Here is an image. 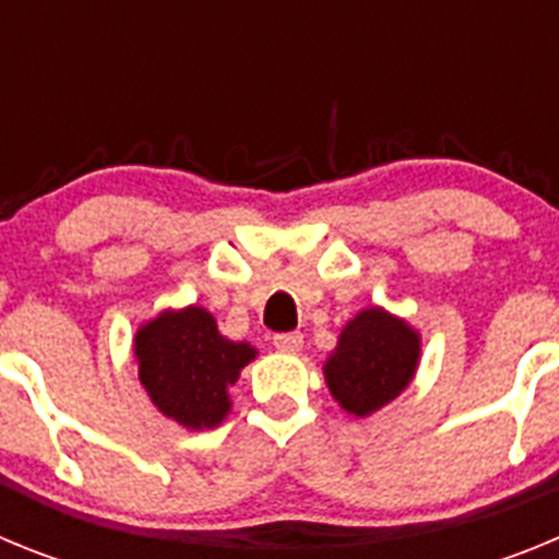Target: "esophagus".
I'll return each mask as SVG.
<instances>
[{
	"instance_id": "1",
	"label": "esophagus",
	"mask_w": 559,
	"mask_h": 559,
	"mask_svg": "<svg viewBox=\"0 0 559 559\" xmlns=\"http://www.w3.org/2000/svg\"><path fill=\"white\" fill-rule=\"evenodd\" d=\"M274 347L280 349V353H299V349H302V335L299 333L274 335Z\"/></svg>"
}]
</instances>
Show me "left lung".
Wrapping results in <instances>:
<instances>
[{"mask_svg":"<svg viewBox=\"0 0 559 559\" xmlns=\"http://www.w3.org/2000/svg\"><path fill=\"white\" fill-rule=\"evenodd\" d=\"M417 364V330L383 308H367L341 330L324 378L344 412L369 417L412 383Z\"/></svg>","mask_w":559,"mask_h":559,"instance_id":"obj_1","label":"left lung"}]
</instances>
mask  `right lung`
I'll use <instances>...</instances> for the list:
<instances>
[{"label": "right lung", "instance_id": "right-lung-1", "mask_svg": "<svg viewBox=\"0 0 559 559\" xmlns=\"http://www.w3.org/2000/svg\"><path fill=\"white\" fill-rule=\"evenodd\" d=\"M140 380L153 406L179 426L215 428L229 414V386L257 349L218 333L210 310H165L133 338Z\"/></svg>", "mask_w": 559, "mask_h": 559}]
</instances>
